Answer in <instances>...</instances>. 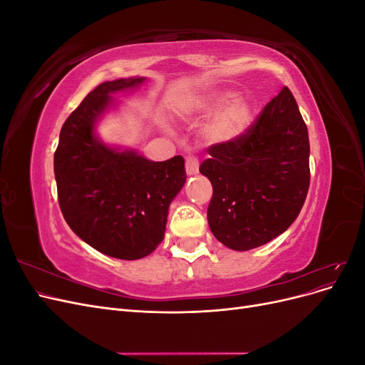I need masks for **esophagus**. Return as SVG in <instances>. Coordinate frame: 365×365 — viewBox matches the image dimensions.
Returning a JSON list of instances; mask_svg holds the SVG:
<instances>
[{"label":"esophagus","instance_id":"esophagus-1","mask_svg":"<svg viewBox=\"0 0 365 365\" xmlns=\"http://www.w3.org/2000/svg\"><path fill=\"white\" fill-rule=\"evenodd\" d=\"M197 170H200V161L190 153V155L185 157V172L187 175H196Z\"/></svg>","mask_w":365,"mask_h":365}]
</instances>
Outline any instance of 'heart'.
<instances>
[{
  "mask_svg": "<svg viewBox=\"0 0 365 365\" xmlns=\"http://www.w3.org/2000/svg\"><path fill=\"white\" fill-rule=\"evenodd\" d=\"M235 96L233 93L222 91L201 98L196 109L202 114L216 115L210 121L205 134L215 143H228L239 138L252 121V106L247 98Z\"/></svg>",
  "mask_w": 365,
  "mask_h": 365,
  "instance_id": "b5f03b06",
  "label": "heart"
}]
</instances>
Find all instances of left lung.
<instances>
[{"label":"left lung","instance_id":"left-lung-1","mask_svg":"<svg viewBox=\"0 0 365 365\" xmlns=\"http://www.w3.org/2000/svg\"><path fill=\"white\" fill-rule=\"evenodd\" d=\"M200 172L213 185L207 219L225 247L248 251L297 219L311 181L309 135L288 86L239 138L208 149Z\"/></svg>","mask_w":365,"mask_h":365}]
</instances>
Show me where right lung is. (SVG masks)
<instances>
[{
    "instance_id": "obj_1",
    "label": "right lung",
    "mask_w": 365,
    "mask_h": 365,
    "mask_svg": "<svg viewBox=\"0 0 365 365\" xmlns=\"http://www.w3.org/2000/svg\"><path fill=\"white\" fill-rule=\"evenodd\" d=\"M146 77L103 82L88 94L61 129L54 176L62 215L74 233L109 257H146L164 239L169 205L185 184L184 158L150 161L132 149L108 146L96 125L115 93Z\"/></svg>"
}]
</instances>
